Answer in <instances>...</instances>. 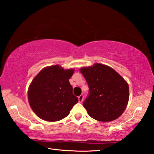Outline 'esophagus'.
<instances>
[{"instance_id":"esophagus-1","label":"esophagus","mask_w":154,"mask_h":154,"mask_svg":"<svg viewBox=\"0 0 154 154\" xmlns=\"http://www.w3.org/2000/svg\"><path fill=\"white\" fill-rule=\"evenodd\" d=\"M78 100H79V103H82L83 100V94H81L79 97H78Z\"/></svg>"}]
</instances>
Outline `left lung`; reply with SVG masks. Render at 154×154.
Instances as JSON below:
<instances>
[{
    "mask_svg": "<svg viewBox=\"0 0 154 154\" xmlns=\"http://www.w3.org/2000/svg\"><path fill=\"white\" fill-rule=\"evenodd\" d=\"M83 74L89 87L83 106L91 118L110 122L121 116L129 99V87L123 78L112 68L96 63L83 67Z\"/></svg>",
    "mask_w": 154,
    "mask_h": 154,
    "instance_id": "8db88e82",
    "label": "left lung"
}]
</instances>
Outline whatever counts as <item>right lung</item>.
<instances>
[{
    "label": "right lung",
    "instance_id": "add662e5",
    "mask_svg": "<svg viewBox=\"0 0 154 154\" xmlns=\"http://www.w3.org/2000/svg\"><path fill=\"white\" fill-rule=\"evenodd\" d=\"M73 72V69L64 70L54 65L43 69L32 80L28 89V101L38 118L56 122L69 114L78 102L69 83Z\"/></svg>",
    "mask_w": 154,
    "mask_h": 154
}]
</instances>
